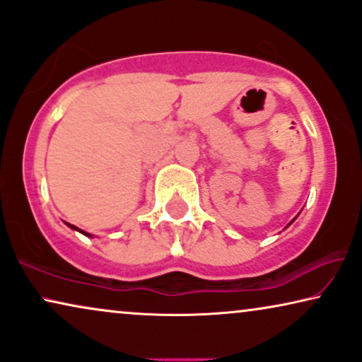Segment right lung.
I'll list each match as a JSON object with an SVG mask.
<instances>
[{
	"mask_svg": "<svg viewBox=\"0 0 362 362\" xmlns=\"http://www.w3.org/2000/svg\"><path fill=\"white\" fill-rule=\"evenodd\" d=\"M67 225H69L71 228H74V230H79V228H77V226H74V225H71V223H67ZM79 231H81V233H84V235H88V237H90V235H89V233H86V231H83V230H79Z\"/></svg>",
	"mask_w": 362,
	"mask_h": 362,
	"instance_id": "right-lung-1",
	"label": "right lung"
}]
</instances>
